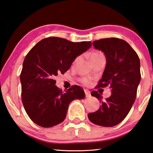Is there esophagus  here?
<instances>
[{"label": "esophagus", "mask_w": 153, "mask_h": 153, "mask_svg": "<svg viewBox=\"0 0 153 153\" xmlns=\"http://www.w3.org/2000/svg\"><path fill=\"white\" fill-rule=\"evenodd\" d=\"M84 92H85V94H86V98L90 97V96H91V93H90V92L89 91V90H84Z\"/></svg>", "instance_id": "esophagus-1"}]
</instances>
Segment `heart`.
<instances>
[{"mask_svg": "<svg viewBox=\"0 0 153 153\" xmlns=\"http://www.w3.org/2000/svg\"><path fill=\"white\" fill-rule=\"evenodd\" d=\"M103 55V54L100 53V52H98V51H96V52H93V53L91 54V55H90V59H91V61L93 60V59H94L98 57V56H102ZM79 59V56H77V58L75 59V60L73 62V64H75L77 61ZM78 81L82 83V84L85 85V86H89L91 84L92 82V79L91 78H90V77H81V78H79L78 79Z\"/></svg>", "mask_w": 153, "mask_h": 153, "instance_id": "heart-1", "label": "heart"}]
</instances>
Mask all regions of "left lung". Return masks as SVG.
Wrapping results in <instances>:
<instances>
[{
	"mask_svg": "<svg viewBox=\"0 0 153 153\" xmlns=\"http://www.w3.org/2000/svg\"><path fill=\"white\" fill-rule=\"evenodd\" d=\"M92 45L104 53L107 59L97 87L110 86L112 94L103 100L97 91H92L91 95L99 100L101 106L88 117L96 125L113 127L126 118L135 101L141 79L140 59L131 46L120 38H103L94 41Z\"/></svg>",
	"mask_w": 153,
	"mask_h": 153,
	"instance_id": "1",
	"label": "left lung"
}]
</instances>
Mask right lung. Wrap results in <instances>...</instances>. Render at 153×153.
I'll return each mask as SVG.
<instances>
[{
    "label": "right lung",
    "mask_w": 153,
    "mask_h": 153,
    "mask_svg": "<svg viewBox=\"0 0 153 153\" xmlns=\"http://www.w3.org/2000/svg\"><path fill=\"white\" fill-rule=\"evenodd\" d=\"M92 46L91 42H73L48 37L38 42L25 56L20 74L22 100L33 122L43 128L58 125L66 117L69 105L83 99L81 87L72 86L63 92L55 86V76L70 68L77 56Z\"/></svg>",
    "instance_id": "obj_1"
}]
</instances>
